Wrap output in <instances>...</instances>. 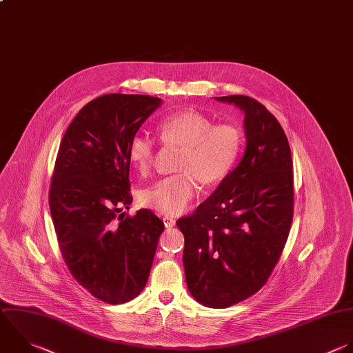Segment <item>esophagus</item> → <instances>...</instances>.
<instances>
[{
  "label": "esophagus",
  "instance_id": "obj_1",
  "mask_svg": "<svg viewBox=\"0 0 353 353\" xmlns=\"http://www.w3.org/2000/svg\"><path fill=\"white\" fill-rule=\"evenodd\" d=\"M163 222H164V226H165V228H172V226H175V219L171 218V216H164V218H163Z\"/></svg>",
  "mask_w": 353,
  "mask_h": 353
}]
</instances>
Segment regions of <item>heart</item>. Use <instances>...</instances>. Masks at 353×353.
<instances>
[{
    "mask_svg": "<svg viewBox=\"0 0 353 353\" xmlns=\"http://www.w3.org/2000/svg\"><path fill=\"white\" fill-rule=\"evenodd\" d=\"M159 138L164 145L182 146L175 175L157 181L142 193V203L164 215H179L199 192L197 179L204 185L222 181L236 164L243 137L232 124L214 121L196 110L172 113L159 121ZM156 156V141L135 134L128 145V160L142 175L148 174Z\"/></svg>",
    "mask_w": 353,
    "mask_h": 353,
    "instance_id": "1",
    "label": "heart"
}]
</instances>
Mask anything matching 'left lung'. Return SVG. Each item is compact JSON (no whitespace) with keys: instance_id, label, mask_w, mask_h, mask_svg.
Segmentation results:
<instances>
[{"instance_id":"obj_1","label":"left lung","mask_w":353,"mask_h":353,"mask_svg":"<svg viewBox=\"0 0 353 353\" xmlns=\"http://www.w3.org/2000/svg\"><path fill=\"white\" fill-rule=\"evenodd\" d=\"M215 99L244 112L245 153L216 190L176 225L185 237L190 294L221 309L254 295L272 274L292 222L294 172L288 139L262 103L245 95Z\"/></svg>"}]
</instances>
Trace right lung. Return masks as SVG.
<instances>
[{"mask_svg":"<svg viewBox=\"0 0 353 353\" xmlns=\"http://www.w3.org/2000/svg\"><path fill=\"white\" fill-rule=\"evenodd\" d=\"M161 105L149 95L108 94L87 103L66 130L54 167L50 208L72 276L95 298L124 303L145 288L163 221L132 203L128 145Z\"/></svg>","mask_w":353,"mask_h":353,"instance_id":"1","label":"right lung"}]
</instances>
